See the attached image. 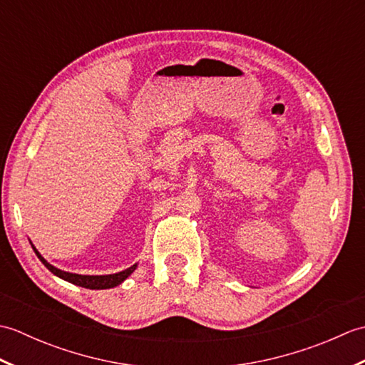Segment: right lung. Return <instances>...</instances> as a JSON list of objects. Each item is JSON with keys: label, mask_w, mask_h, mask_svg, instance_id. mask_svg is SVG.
<instances>
[{"label": "right lung", "mask_w": 365, "mask_h": 365, "mask_svg": "<svg viewBox=\"0 0 365 365\" xmlns=\"http://www.w3.org/2000/svg\"><path fill=\"white\" fill-rule=\"evenodd\" d=\"M33 250H34V252H36V255L38 259H41V262L43 263V265L48 268L51 273L54 274V276H58V277H61V279H64V281H67V282H71V284H75V285H80V287H84V289H91V290H103V289H113V287H115V285H119V284H122L123 281H125V279L133 273V271L136 269V263L133 267H130V268H127V269H123V271H119V273H115V274H103V276H88V274H75V273H68V271H63V269H59V268H56V267H53V265H50L48 262H46L42 255H41V252H38L36 247L33 246Z\"/></svg>", "instance_id": "add662e5"}]
</instances>
